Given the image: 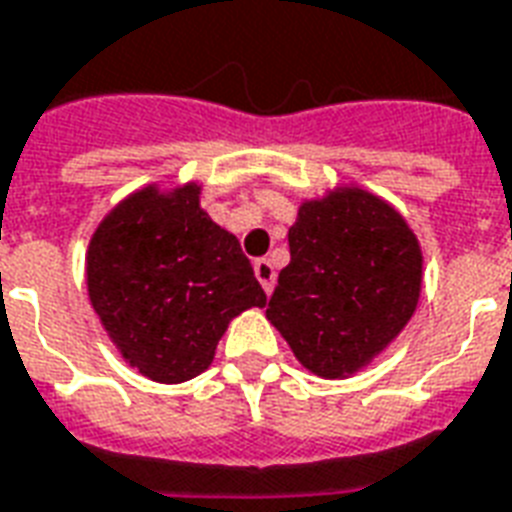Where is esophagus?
Listing matches in <instances>:
<instances>
[{
	"label": "esophagus",
	"instance_id": "obj_1",
	"mask_svg": "<svg viewBox=\"0 0 512 512\" xmlns=\"http://www.w3.org/2000/svg\"><path fill=\"white\" fill-rule=\"evenodd\" d=\"M255 276L257 282L263 285V290H266L268 295H271V290H274L276 285V268L271 260H266V257H260V260H255Z\"/></svg>",
	"mask_w": 512,
	"mask_h": 512
}]
</instances>
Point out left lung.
Wrapping results in <instances>:
<instances>
[{
	"label": "left lung",
	"mask_w": 512,
	"mask_h": 512,
	"mask_svg": "<svg viewBox=\"0 0 512 512\" xmlns=\"http://www.w3.org/2000/svg\"><path fill=\"white\" fill-rule=\"evenodd\" d=\"M266 317L325 380L366 369L418 309L423 252L399 211L361 187L304 200Z\"/></svg>",
	"instance_id": "8db88e82"
}]
</instances>
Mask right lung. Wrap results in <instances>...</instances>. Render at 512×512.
Listing matches in <instances>:
<instances>
[{"label": "right lung", "mask_w": 512, "mask_h": 512, "mask_svg": "<svg viewBox=\"0 0 512 512\" xmlns=\"http://www.w3.org/2000/svg\"><path fill=\"white\" fill-rule=\"evenodd\" d=\"M200 184L132 192L86 249L89 301L121 358L165 385L211 366L227 325L266 293L233 233L200 208Z\"/></svg>", "instance_id": "right-lung-1"}]
</instances>
